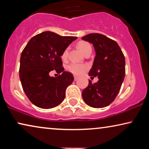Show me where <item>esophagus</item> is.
<instances>
[{
    "mask_svg": "<svg viewBox=\"0 0 149 149\" xmlns=\"http://www.w3.org/2000/svg\"><path fill=\"white\" fill-rule=\"evenodd\" d=\"M78 79H79V77H78V76H76V75H74V81H77Z\"/></svg>",
    "mask_w": 149,
    "mask_h": 149,
    "instance_id": "34e87169",
    "label": "esophagus"
}]
</instances>
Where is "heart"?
I'll list each match as a JSON object with an SVG mask.
<instances>
[{"label": "heart", "mask_w": 149, "mask_h": 149, "mask_svg": "<svg viewBox=\"0 0 149 149\" xmlns=\"http://www.w3.org/2000/svg\"><path fill=\"white\" fill-rule=\"evenodd\" d=\"M77 47H78V48L84 55L86 54L87 53H88L89 52H91V47L87 42H79L78 44H77ZM68 48L67 47L63 51L61 58H62L63 60H66V59L68 58ZM87 68H88V66H87V65L78 64V63L74 62L71 63V64H69L68 67H67V69H68L69 72H70L71 73H72V74L76 75H79L82 74V73L84 72Z\"/></svg>", "instance_id": "obj_1"}]
</instances>
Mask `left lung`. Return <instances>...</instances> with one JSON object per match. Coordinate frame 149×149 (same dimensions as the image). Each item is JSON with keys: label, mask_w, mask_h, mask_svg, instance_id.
I'll list each match as a JSON object with an SVG mask.
<instances>
[{"label": "left lung", "mask_w": 149, "mask_h": 149, "mask_svg": "<svg viewBox=\"0 0 149 149\" xmlns=\"http://www.w3.org/2000/svg\"><path fill=\"white\" fill-rule=\"evenodd\" d=\"M82 39L94 47L95 57L89 75L98 77L97 83L89 80L83 99L89 107H106L115 100L125 78V56L117 42L103 34L91 33Z\"/></svg>", "instance_id": "1"}]
</instances>
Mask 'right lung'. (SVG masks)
Here are the masks:
<instances>
[{
    "instance_id": "right-lung-1",
    "label": "right lung",
    "mask_w": 149,
    "mask_h": 149,
    "mask_svg": "<svg viewBox=\"0 0 149 149\" xmlns=\"http://www.w3.org/2000/svg\"><path fill=\"white\" fill-rule=\"evenodd\" d=\"M76 36H62L50 31L36 34L29 40L20 58L19 79L30 101L36 107H56L65 98L66 89L74 81L72 73L64 71L61 56ZM55 70L62 74L49 76Z\"/></svg>"
}]
</instances>
